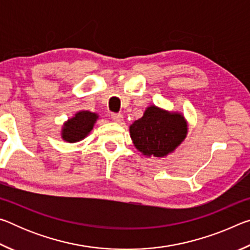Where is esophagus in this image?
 <instances>
[{"label": "esophagus", "instance_id": "34e87169", "mask_svg": "<svg viewBox=\"0 0 250 250\" xmlns=\"http://www.w3.org/2000/svg\"><path fill=\"white\" fill-rule=\"evenodd\" d=\"M111 119L115 122H121L122 119H124V116H122L121 113H112Z\"/></svg>", "mask_w": 250, "mask_h": 250}]
</instances>
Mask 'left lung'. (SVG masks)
<instances>
[{"mask_svg": "<svg viewBox=\"0 0 250 250\" xmlns=\"http://www.w3.org/2000/svg\"><path fill=\"white\" fill-rule=\"evenodd\" d=\"M129 130L134 146L143 155L163 158L184 141L188 134V122L182 113L150 105Z\"/></svg>", "mask_w": 250, "mask_h": 250, "instance_id": "1", "label": "left lung"}]
</instances>
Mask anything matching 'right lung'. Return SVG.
I'll return each instance as SVG.
<instances>
[{"label": "right lung", "instance_id": "1", "mask_svg": "<svg viewBox=\"0 0 250 250\" xmlns=\"http://www.w3.org/2000/svg\"><path fill=\"white\" fill-rule=\"evenodd\" d=\"M98 115L90 111H78L67 120L62 129V140L74 143L83 140L94 128Z\"/></svg>", "mask_w": 250, "mask_h": 250}]
</instances>
